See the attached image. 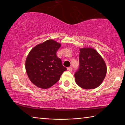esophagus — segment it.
Segmentation results:
<instances>
[{
  "instance_id": "1",
  "label": "esophagus",
  "mask_w": 125,
  "mask_h": 125,
  "mask_svg": "<svg viewBox=\"0 0 125 125\" xmlns=\"http://www.w3.org/2000/svg\"><path fill=\"white\" fill-rule=\"evenodd\" d=\"M67 69H68V70L69 71H72V68L71 67H68V68H67Z\"/></svg>"
}]
</instances>
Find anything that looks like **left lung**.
Instances as JSON below:
<instances>
[{"mask_svg":"<svg viewBox=\"0 0 125 125\" xmlns=\"http://www.w3.org/2000/svg\"><path fill=\"white\" fill-rule=\"evenodd\" d=\"M79 51V68L74 74L75 83L85 89L98 87L106 74L104 60L94 48L84 47Z\"/></svg>","mask_w":125,"mask_h":125,"instance_id":"1","label":"left lung"}]
</instances>
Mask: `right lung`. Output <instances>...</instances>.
<instances>
[{
	"label": "right lung",
	"instance_id": "add662e5",
	"mask_svg": "<svg viewBox=\"0 0 125 125\" xmlns=\"http://www.w3.org/2000/svg\"><path fill=\"white\" fill-rule=\"evenodd\" d=\"M60 43L48 40L35 46L26 59L25 68L30 81L37 87L48 89L60 80L67 68L56 55Z\"/></svg>",
	"mask_w": 125,
	"mask_h": 125
}]
</instances>
